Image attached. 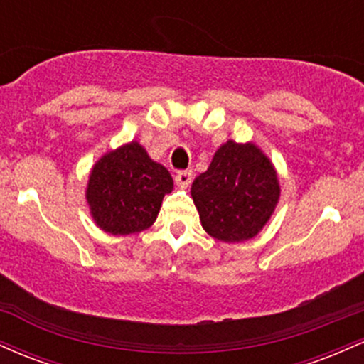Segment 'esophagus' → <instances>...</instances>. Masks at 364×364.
<instances>
[{
  "label": "esophagus",
  "instance_id": "obj_1",
  "mask_svg": "<svg viewBox=\"0 0 364 364\" xmlns=\"http://www.w3.org/2000/svg\"><path fill=\"white\" fill-rule=\"evenodd\" d=\"M174 179H176V185L179 188H188L193 181V173L191 171H178Z\"/></svg>",
  "mask_w": 364,
  "mask_h": 364
}]
</instances>
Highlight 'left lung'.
I'll return each mask as SVG.
<instances>
[{"label": "left lung", "mask_w": 364, "mask_h": 364, "mask_svg": "<svg viewBox=\"0 0 364 364\" xmlns=\"http://www.w3.org/2000/svg\"><path fill=\"white\" fill-rule=\"evenodd\" d=\"M277 173L255 144L228 140L191 185L203 229L224 243L252 240L279 202Z\"/></svg>", "instance_id": "8db88e82"}]
</instances>
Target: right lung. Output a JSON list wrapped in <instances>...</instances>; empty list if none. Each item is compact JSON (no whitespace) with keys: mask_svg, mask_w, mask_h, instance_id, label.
Returning a JSON list of instances; mask_svg holds the SVG:
<instances>
[{"mask_svg":"<svg viewBox=\"0 0 364 364\" xmlns=\"http://www.w3.org/2000/svg\"><path fill=\"white\" fill-rule=\"evenodd\" d=\"M171 191L169 171L152 161L139 141H132L95 162L87 185V202L102 231L127 236L156 223L162 198Z\"/></svg>","mask_w":364,"mask_h":364,"instance_id":"1","label":"right lung"}]
</instances>
